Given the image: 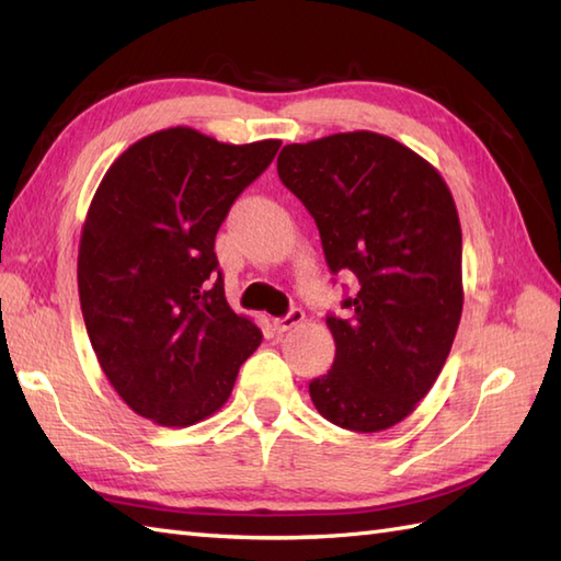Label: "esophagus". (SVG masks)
Returning <instances> with one entry per match:
<instances>
[{"instance_id":"obj_1","label":"esophagus","mask_w":561,"mask_h":561,"mask_svg":"<svg viewBox=\"0 0 561 561\" xmlns=\"http://www.w3.org/2000/svg\"><path fill=\"white\" fill-rule=\"evenodd\" d=\"M304 320H306V313L301 311V308H291V311H289L287 316L274 320V328H277L279 332H289V330H294L296 325H301Z\"/></svg>"}]
</instances>
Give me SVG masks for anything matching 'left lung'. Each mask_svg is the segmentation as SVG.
Listing matches in <instances>:
<instances>
[{"label":"left lung","instance_id":"obj_1","mask_svg":"<svg viewBox=\"0 0 561 561\" xmlns=\"http://www.w3.org/2000/svg\"><path fill=\"white\" fill-rule=\"evenodd\" d=\"M311 211L332 272H354L347 318H328L335 364L308 390L328 422L376 434L410 416L444 368L462 313V233L432 163L392 137L356 129L277 159Z\"/></svg>","mask_w":561,"mask_h":561}]
</instances>
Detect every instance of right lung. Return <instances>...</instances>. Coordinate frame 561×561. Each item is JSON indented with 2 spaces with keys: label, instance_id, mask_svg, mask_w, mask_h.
I'll return each mask as SVG.
<instances>
[{
  "label": "right lung",
  "instance_id": "right-lung-1",
  "mask_svg": "<svg viewBox=\"0 0 561 561\" xmlns=\"http://www.w3.org/2000/svg\"><path fill=\"white\" fill-rule=\"evenodd\" d=\"M279 147L159 129L113 161L91 199L77 262L83 323L105 378L145 420H207L260 347V328L226 301L214 238Z\"/></svg>",
  "mask_w": 561,
  "mask_h": 561
}]
</instances>
